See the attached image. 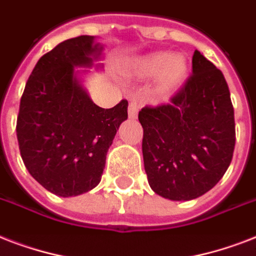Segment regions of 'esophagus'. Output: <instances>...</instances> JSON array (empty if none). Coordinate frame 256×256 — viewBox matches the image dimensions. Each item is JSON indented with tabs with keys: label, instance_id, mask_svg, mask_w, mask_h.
I'll return each mask as SVG.
<instances>
[{
	"label": "esophagus",
	"instance_id": "esophagus-1",
	"mask_svg": "<svg viewBox=\"0 0 256 256\" xmlns=\"http://www.w3.org/2000/svg\"><path fill=\"white\" fill-rule=\"evenodd\" d=\"M138 104H136V100H132L130 104H128V118H132V120H136V116H138Z\"/></svg>",
	"mask_w": 256,
	"mask_h": 256
}]
</instances>
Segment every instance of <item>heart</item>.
Listing matches in <instances>:
<instances>
[{
	"mask_svg": "<svg viewBox=\"0 0 256 256\" xmlns=\"http://www.w3.org/2000/svg\"><path fill=\"white\" fill-rule=\"evenodd\" d=\"M136 73L142 77L158 76V88L168 92L178 88L187 74V61L180 54L171 56L164 52L150 54L136 62Z\"/></svg>",
	"mask_w": 256,
	"mask_h": 256,
	"instance_id": "heart-1",
	"label": "heart"
}]
</instances>
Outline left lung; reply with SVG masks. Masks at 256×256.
Wrapping results in <instances>:
<instances>
[{
	"mask_svg": "<svg viewBox=\"0 0 256 256\" xmlns=\"http://www.w3.org/2000/svg\"><path fill=\"white\" fill-rule=\"evenodd\" d=\"M142 128L144 171L154 192L190 200L211 190L232 160L234 108L222 72L198 50L192 74L170 104L144 106Z\"/></svg>",
	"mask_w": 256,
	"mask_h": 256,
	"instance_id": "obj_1",
	"label": "left lung"
}]
</instances>
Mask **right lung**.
Returning <instances> with one entry per match:
<instances>
[{
    "label": "right lung",
    "instance_id": "right-lung-1",
    "mask_svg": "<svg viewBox=\"0 0 256 256\" xmlns=\"http://www.w3.org/2000/svg\"><path fill=\"white\" fill-rule=\"evenodd\" d=\"M92 36L61 42L38 60L26 82L17 116V140L30 175L60 196H76L100 182L106 154L128 100L96 106L74 73L102 52Z\"/></svg>",
    "mask_w": 256,
    "mask_h": 256
}]
</instances>
